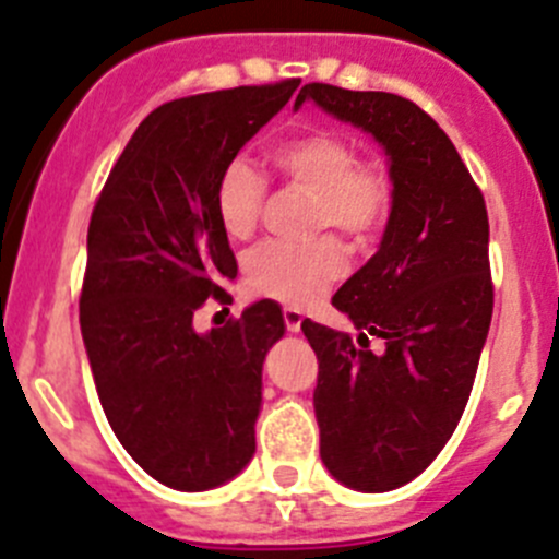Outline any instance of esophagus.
Returning a JSON list of instances; mask_svg holds the SVG:
<instances>
[{
  "instance_id": "34e87169",
  "label": "esophagus",
  "mask_w": 559,
  "mask_h": 559,
  "mask_svg": "<svg viewBox=\"0 0 559 559\" xmlns=\"http://www.w3.org/2000/svg\"><path fill=\"white\" fill-rule=\"evenodd\" d=\"M284 322H286V331L289 333H297L300 331V325H304V311L297 309H284Z\"/></svg>"
}]
</instances>
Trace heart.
I'll return each mask as SVG.
<instances>
[{
    "label": "heart",
    "instance_id": "heart-1",
    "mask_svg": "<svg viewBox=\"0 0 559 559\" xmlns=\"http://www.w3.org/2000/svg\"><path fill=\"white\" fill-rule=\"evenodd\" d=\"M273 165L295 185L314 192L311 228H336L364 239L389 215L391 187L374 165H358L356 148L336 132H309L273 151ZM264 179L248 162L234 159L215 185V215L231 239H248L259 226ZM344 273V253L333 237L306 245L264 242L245 255V281L262 297L286 306H309Z\"/></svg>",
    "mask_w": 559,
    "mask_h": 559
}]
</instances>
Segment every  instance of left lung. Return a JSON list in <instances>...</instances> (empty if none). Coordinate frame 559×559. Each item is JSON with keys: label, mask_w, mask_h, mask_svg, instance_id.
Here are the masks:
<instances>
[{"label": "left lung", "mask_w": 559, "mask_h": 559, "mask_svg": "<svg viewBox=\"0 0 559 559\" xmlns=\"http://www.w3.org/2000/svg\"><path fill=\"white\" fill-rule=\"evenodd\" d=\"M304 102L372 134L389 165L378 253L333 295L356 333L300 328L320 361L322 463L353 491H394L444 450L472 394L493 314L488 212L444 129L408 98L311 82Z\"/></svg>", "instance_id": "8db88e82"}]
</instances>
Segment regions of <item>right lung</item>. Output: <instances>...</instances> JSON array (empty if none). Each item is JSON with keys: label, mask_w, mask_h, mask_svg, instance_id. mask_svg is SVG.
Returning <instances> with one entry per match:
<instances>
[{"label": "right lung", "mask_w": 559, "mask_h": 559, "mask_svg": "<svg viewBox=\"0 0 559 559\" xmlns=\"http://www.w3.org/2000/svg\"><path fill=\"white\" fill-rule=\"evenodd\" d=\"M300 82L162 104L145 118L93 209L80 325L109 427L143 472L176 491L226 485L255 452L262 367L284 336L275 300L195 331L228 304L237 259L215 215L221 170Z\"/></svg>", "instance_id": "obj_1"}]
</instances>
